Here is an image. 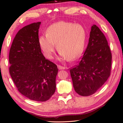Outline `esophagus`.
Here are the masks:
<instances>
[{
    "instance_id": "esophagus-1",
    "label": "esophagus",
    "mask_w": 123,
    "mask_h": 123,
    "mask_svg": "<svg viewBox=\"0 0 123 123\" xmlns=\"http://www.w3.org/2000/svg\"><path fill=\"white\" fill-rule=\"evenodd\" d=\"M57 67H58V68L59 70H64V69H66V67H65L62 66L61 65H58Z\"/></svg>"
}]
</instances>
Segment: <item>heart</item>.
Returning a JSON list of instances; mask_svg holds the SVG:
<instances>
[{"mask_svg":"<svg viewBox=\"0 0 123 123\" xmlns=\"http://www.w3.org/2000/svg\"><path fill=\"white\" fill-rule=\"evenodd\" d=\"M86 41L84 28L79 24L59 21L48 28L47 34L39 38L41 50L48 59H51L55 50L54 44L59 52L60 61L75 60L82 53Z\"/></svg>","mask_w":123,"mask_h":123,"instance_id":"b5f03b06","label":"heart"}]
</instances>
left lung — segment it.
<instances>
[{
    "instance_id": "8db88e82",
    "label": "left lung",
    "mask_w": 123,
    "mask_h": 123,
    "mask_svg": "<svg viewBox=\"0 0 123 123\" xmlns=\"http://www.w3.org/2000/svg\"><path fill=\"white\" fill-rule=\"evenodd\" d=\"M112 55L106 37L98 27H91L87 47L78 64L70 70L75 92L91 95L110 75Z\"/></svg>"
}]
</instances>
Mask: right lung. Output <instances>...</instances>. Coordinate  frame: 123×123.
<instances>
[{
  "instance_id": "right-lung-1",
  "label": "right lung",
  "mask_w": 123,
  "mask_h": 123,
  "mask_svg": "<svg viewBox=\"0 0 123 123\" xmlns=\"http://www.w3.org/2000/svg\"><path fill=\"white\" fill-rule=\"evenodd\" d=\"M41 22L20 29L13 41L9 53V72L18 90L29 99L45 102L54 94L58 69L46 59L39 45Z\"/></svg>"
}]
</instances>
